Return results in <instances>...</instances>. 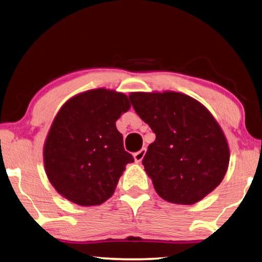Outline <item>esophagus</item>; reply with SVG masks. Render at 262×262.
<instances>
[{
    "instance_id": "obj_1",
    "label": "esophagus",
    "mask_w": 262,
    "mask_h": 262,
    "mask_svg": "<svg viewBox=\"0 0 262 262\" xmlns=\"http://www.w3.org/2000/svg\"><path fill=\"white\" fill-rule=\"evenodd\" d=\"M146 154V148H141L140 150H138V152H136L134 154V158H135V161L136 162H141V160L144 159Z\"/></svg>"
}]
</instances>
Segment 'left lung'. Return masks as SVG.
<instances>
[{
	"mask_svg": "<svg viewBox=\"0 0 262 262\" xmlns=\"http://www.w3.org/2000/svg\"><path fill=\"white\" fill-rule=\"evenodd\" d=\"M136 113L155 134L143 159L162 199L192 205L210 193L226 175L229 147L207 109L177 92L131 93Z\"/></svg>",
	"mask_w": 262,
	"mask_h": 262,
	"instance_id": "1",
	"label": "left lung"
}]
</instances>
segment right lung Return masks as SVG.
I'll return each mask as SVG.
<instances>
[{"mask_svg": "<svg viewBox=\"0 0 262 262\" xmlns=\"http://www.w3.org/2000/svg\"><path fill=\"white\" fill-rule=\"evenodd\" d=\"M128 109L125 94L105 89L84 92L64 103L43 148L46 173L64 198L95 206L112 196L125 166L135 161L115 124Z\"/></svg>", "mask_w": 262, "mask_h": 262, "instance_id": "1", "label": "right lung"}]
</instances>
